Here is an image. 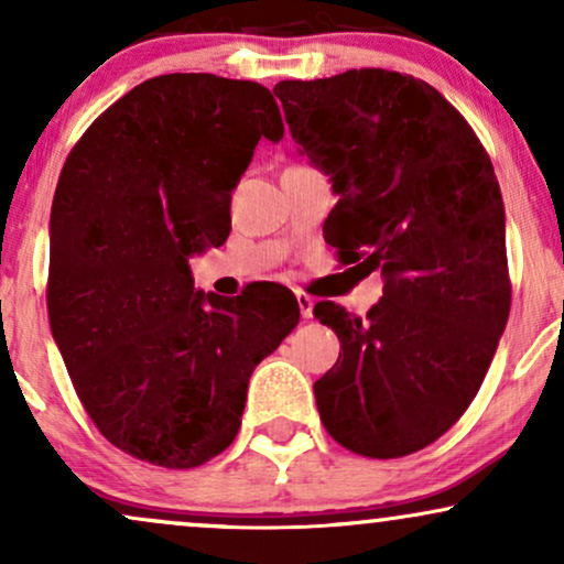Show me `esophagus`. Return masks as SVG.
Returning a JSON list of instances; mask_svg holds the SVG:
<instances>
[{
  "label": "esophagus",
  "instance_id": "34e87169",
  "mask_svg": "<svg viewBox=\"0 0 564 564\" xmlns=\"http://www.w3.org/2000/svg\"><path fill=\"white\" fill-rule=\"evenodd\" d=\"M295 301H297V308H301L303 318L314 316V297H311L308 293H295Z\"/></svg>",
  "mask_w": 564,
  "mask_h": 564
}]
</instances>
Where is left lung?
I'll return each mask as SVG.
<instances>
[{
	"mask_svg": "<svg viewBox=\"0 0 564 564\" xmlns=\"http://www.w3.org/2000/svg\"><path fill=\"white\" fill-rule=\"evenodd\" d=\"M290 133L339 196L324 240L384 274L366 316L322 301L339 358L314 384L337 444L413 455L460 421L510 316L505 204L465 117L426 80L381 67L282 80Z\"/></svg>",
	"mask_w": 564,
	"mask_h": 564,
	"instance_id": "left-lung-1",
	"label": "left lung"
}]
</instances>
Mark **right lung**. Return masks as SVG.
Here are the masks:
<instances>
[{
	"mask_svg": "<svg viewBox=\"0 0 564 564\" xmlns=\"http://www.w3.org/2000/svg\"><path fill=\"white\" fill-rule=\"evenodd\" d=\"M261 135H284L261 83L172 73L96 117L62 166L48 324L90 421L138 460L185 470L225 452L250 373L301 322L282 284L204 295L187 263L227 240Z\"/></svg>",
	"mask_w": 564,
	"mask_h": 564,
	"instance_id": "obj_1",
	"label": "right lung"
}]
</instances>
